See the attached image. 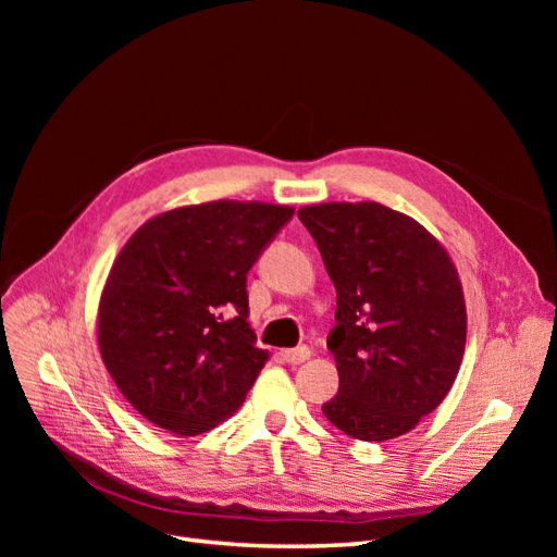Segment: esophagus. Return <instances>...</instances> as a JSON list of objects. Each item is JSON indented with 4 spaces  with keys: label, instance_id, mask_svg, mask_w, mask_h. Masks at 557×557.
<instances>
[{
    "label": "esophagus",
    "instance_id": "1",
    "mask_svg": "<svg viewBox=\"0 0 557 557\" xmlns=\"http://www.w3.org/2000/svg\"><path fill=\"white\" fill-rule=\"evenodd\" d=\"M281 358L288 364H301V362H307L311 358V350L307 346L285 348V350H281Z\"/></svg>",
    "mask_w": 557,
    "mask_h": 557
}]
</instances>
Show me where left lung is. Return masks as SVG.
Segmentation results:
<instances>
[{"mask_svg": "<svg viewBox=\"0 0 557 557\" xmlns=\"http://www.w3.org/2000/svg\"><path fill=\"white\" fill-rule=\"evenodd\" d=\"M336 288L327 346L339 393L323 404L360 442L411 432L448 395L467 344L462 283L448 250L411 215L379 201L297 211Z\"/></svg>", "mask_w": 557, "mask_h": 557, "instance_id": "left-lung-1", "label": "left lung"}]
</instances>
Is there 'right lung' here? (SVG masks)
<instances>
[{"label": "right lung", "mask_w": 557, "mask_h": 557, "mask_svg": "<svg viewBox=\"0 0 557 557\" xmlns=\"http://www.w3.org/2000/svg\"><path fill=\"white\" fill-rule=\"evenodd\" d=\"M293 213L237 199L176 207L117 252L97 307V346L150 423L195 436L242 407L269 360L246 320V274Z\"/></svg>", "instance_id": "right-lung-1"}]
</instances>
